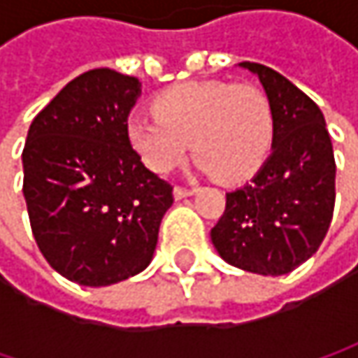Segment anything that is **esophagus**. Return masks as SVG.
Wrapping results in <instances>:
<instances>
[{"mask_svg": "<svg viewBox=\"0 0 358 358\" xmlns=\"http://www.w3.org/2000/svg\"><path fill=\"white\" fill-rule=\"evenodd\" d=\"M190 194H194V190H192V188H184V186H176V188H174V196H176V199H186V196H190Z\"/></svg>", "mask_w": 358, "mask_h": 358, "instance_id": "1", "label": "esophagus"}]
</instances>
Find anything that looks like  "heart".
<instances>
[{"label":"heart","mask_w":358,"mask_h":358,"mask_svg":"<svg viewBox=\"0 0 358 358\" xmlns=\"http://www.w3.org/2000/svg\"><path fill=\"white\" fill-rule=\"evenodd\" d=\"M153 115L132 117L126 136L141 162L168 174L188 153L224 184L250 178L273 143V113L261 89L247 83H182L153 99Z\"/></svg>","instance_id":"b5f03b06"}]
</instances>
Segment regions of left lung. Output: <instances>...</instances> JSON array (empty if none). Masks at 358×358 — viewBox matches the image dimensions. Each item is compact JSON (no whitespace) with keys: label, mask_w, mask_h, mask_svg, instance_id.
Listing matches in <instances>:
<instances>
[{"label":"left lung","mask_w":358,"mask_h":358,"mask_svg":"<svg viewBox=\"0 0 358 358\" xmlns=\"http://www.w3.org/2000/svg\"><path fill=\"white\" fill-rule=\"evenodd\" d=\"M273 113L271 155L243 188L226 192L211 228L220 257L250 273L284 275L323 243L336 201V162L322 109L280 72L243 62Z\"/></svg>","instance_id":"left-lung-1"}]
</instances>
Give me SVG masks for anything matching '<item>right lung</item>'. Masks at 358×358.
I'll list each match as a JSON object with an SVG mask.
<instances>
[{"label": "right lung", "mask_w": 358, "mask_h": 358, "mask_svg": "<svg viewBox=\"0 0 358 358\" xmlns=\"http://www.w3.org/2000/svg\"><path fill=\"white\" fill-rule=\"evenodd\" d=\"M134 76L109 68L70 80L36 113L22 151L24 199L38 250L66 280L109 286L153 259L172 186L128 143Z\"/></svg>", "instance_id": "obj_1"}]
</instances>
